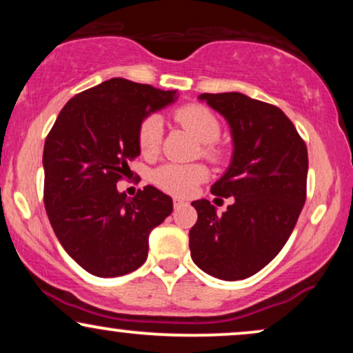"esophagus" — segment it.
<instances>
[{
    "label": "esophagus",
    "mask_w": 353,
    "mask_h": 353,
    "mask_svg": "<svg viewBox=\"0 0 353 353\" xmlns=\"http://www.w3.org/2000/svg\"><path fill=\"white\" fill-rule=\"evenodd\" d=\"M182 205H185V202L182 199H174V209H179Z\"/></svg>",
    "instance_id": "1"
}]
</instances>
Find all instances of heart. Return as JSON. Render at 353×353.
<instances>
[{
	"instance_id": "b5f03b06",
	"label": "heart",
	"mask_w": 353,
	"mask_h": 353,
	"mask_svg": "<svg viewBox=\"0 0 353 353\" xmlns=\"http://www.w3.org/2000/svg\"><path fill=\"white\" fill-rule=\"evenodd\" d=\"M176 119L185 129H189L201 144L210 145L221 137V124L209 109L196 104L184 106L177 109ZM163 132L164 123L159 114H149L141 123L137 131V143L144 156H152L157 152ZM205 179H208V169L204 165L164 164L152 172L154 184L176 196H188L196 189L197 184Z\"/></svg>"
}]
</instances>
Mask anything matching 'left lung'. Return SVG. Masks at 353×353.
<instances>
[{"label":"left lung","mask_w":353,"mask_h":353,"mask_svg":"<svg viewBox=\"0 0 353 353\" xmlns=\"http://www.w3.org/2000/svg\"><path fill=\"white\" fill-rule=\"evenodd\" d=\"M199 99L230 128L232 157L210 192L234 202L222 214L208 199L192 202L190 257L212 277L241 281L264 269L292 234L305 204L307 145L272 104L242 92H204Z\"/></svg>","instance_id":"8db88e82"}]
</instances>
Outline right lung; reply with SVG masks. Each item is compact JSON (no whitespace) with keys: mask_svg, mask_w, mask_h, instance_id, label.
Here are the masks:
<instances>
[{"mask_svg":"<svg viewBox=\"0 0 353 353\" xmlns=\"http://www.w3.org/2000/svg\"><path fill=\"white\" fill-rule=\"evenodd\" d=\"M176 99V91L108 79L68 101L46 137L44 208L64 250L96 277L139 269L149 234L172 212L154 185L128 197L116 184L141 154V123Z\"/></svg>","mask_w":353,"mask_h":353,"instance_id":"obj_1","label":"right lung"}]
</instances>
